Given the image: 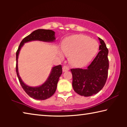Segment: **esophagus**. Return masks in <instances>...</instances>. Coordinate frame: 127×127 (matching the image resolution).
<instances>
[{"label":"esophagus","instance_id":"1","mask_svg":"<svg viewBox=\"0 0 127 127\" xmlns=\"http://www.w3.org/2000/svg\"><path fill=\"white\" fill-rule=\"evenodd\" d=\"M69 70V66H66V65H64L63 66V72H65V71H67V70Z\"/></svg>","mask_w":127,"mask_h":127}]
</instances>
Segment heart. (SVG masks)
I'll list each match as a JSON object with an SVG mask.
<instances>
[{"label":"heart","instance_id":"b5f03b06","mask_svg":"<svg viewBox=\"0 0 127 127\" xmlns=\"http://www.w3.org/2000/svg\"><path fill=\"white\" fill-rule=\"evenodd\" d=\"M62 49L69 55V61L76 65H82L93 58L98 49L97 41L83 35L66 38L62 44Z\"/></svg>","mask_w":127,"mask_h":127}]
</instances>
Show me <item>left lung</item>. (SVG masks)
<instances>
[{
	"label": "left lung",
	"mask_w": 127,
	"mask_h": 127,
	"mask_svg": "<svg viewBox=\"0 0 127 127\" xmlns=\"http://www.w3.org/2000/svg\"><path fill=\"white\" fill-rule=\"evenodd\" d=\"M98 39L100 51L87 69H70L73 90L81 96L87 97L98 93L104 87L108 76L109 50L104 41L100 38Z\"/></svg>",
	"instance_id": "8db88e82"
}]
</instances>
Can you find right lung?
Listing matches in <instances>:
<instances>
[{
	"label": "right lung",
	"mask_w": 127,
	"mask_h": 127,
	"mask_svg": "<svg viewBox=\"0 0 127 127\" xmlns=\"http://www.w3.org/2000/svg\"><path fill=\"white\" fill-rule=\"evenodd\" d=\"M55 32L50 30L38 29L32 32L31 34L25 37L21 42L16 52V72L18 80L21 86L28 95L34 99L43 100L50 97L55 93L57 89L59 78L62 74V67L59 65L53 67L51 73L47 81L44 84L38 87H30L23 82L18 74V57L20 49L23 44L27 42L33 40H39L45 42H51L54 41Z\"/></svg>",
	"instance_id": "right-lung-1"
}]
</instances>
